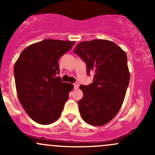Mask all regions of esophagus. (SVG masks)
Here are the masks:
<instances>
[{
  "label": "esophagus",
  "mask_w": 155,
  "mask_h": 155,
  "mask_svg": "<svg viewBox=\"0 0 155 155\" xmlns=\"http://www.w3.org/2000/svg\"><path fill=\"white\" fill-rule=\"evenodd\" d=\"M73 85H74V88L75 89H77L78 87H79V84L78 82H75L74 84H73Z\"/></svg>",
  "instance_id": "obj_1"
}]
</instances>
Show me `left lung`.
<instances>
[{"mask_svg": "<svg viewBox=\"0 0 155 155\" xmlns=\"http://www.w3.org/2000/svg\"><path fill=\"white\" fill-rule=\"evenodd\" d=\"M74 53L86 63L87 75L94 74L92 84L80 85L83 97L78 104L82 120L96 126L105 125L124 101L130 79L126 53L113 41L103 39L80 42Z\"/></svg>", "mask_w": 155, "mask_h": 155, "instance_id": "1", "label": "left lung"}]
</instances>
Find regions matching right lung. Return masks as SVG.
<instances>
[{
  "mask_svg": "<svg viewBox=\"0 0 155 155\" xmlns=\"http://www.w3.org/2000/svg\"><path fill=\"white\" fill-rule=\"evenodd\" d=\"M75 41L45 39L26 48L15 63L18 97L27 114L36 123L49 125L61 115L73 90L72 84L62 82L58 59Z\"/></svg>",
  "mask_w": 155,
  "mask_h": 155,
  "instance_id": "add662e5",
  "label": "right lung"
}]
</instances>
